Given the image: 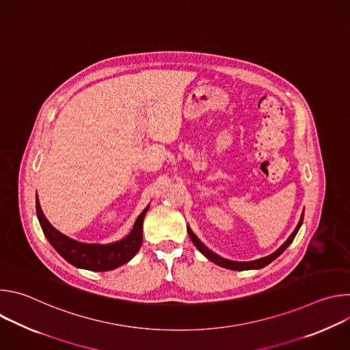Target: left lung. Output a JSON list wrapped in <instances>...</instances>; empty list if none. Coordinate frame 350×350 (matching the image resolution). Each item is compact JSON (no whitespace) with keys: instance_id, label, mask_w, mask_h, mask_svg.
<instances>
[{"instance_id":"left-lung-1","label":"left lung","mask_w":350,"mask_h":350,"mask_svg":"<svg viewBox=\"0 0 350 350\" xmlns=\"http://www.w3.org/2000/svg\"><path fill=\"white\" fill-rule=\"evenodd\" d=\"M304 215H305V211H304V213H302V216H301V220H299V223H297V226H296V228L293 230V232L289 235V238L277 249V251L274 252V254H271V255H269V256H266V258H262V259H258V260H252V262H232V260H227V259H223V258H220V256H217L216 254H213L212 251H209V249L199 241L198 238H196V235L189 230V227H187V231H188V234H189V238L192 239V242H193V245L198 247V251L201 252V254H204L211 262H213V263H216L217 266H220V267H224V269H230V270H237V271H242V270H252V269H262V267H265V266H267L269 263H271L274 259H277L285 249L289 246V243L293 241V238H295V235L297 234V231H299V227L302 226V221H304Z\"/></svg>"}]
</instances>
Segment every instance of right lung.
I'll return each instance as SVG.
<instances>
[{
    "mask_svg": "<svg viewBox=\"0 0 350 350\" xmlns=\"http://www.w3.org/2000/svg\"><path fill=\"white\" fill-rule=\"evenodd\" d=\"M146 206L142 213L137 217L135 224L131 232L122 241L109 243V245H91L77 242L70 239L57 231L48 223L45 216L41 212L38 199L36 196V212L42 228L44 235L49 241L55 251L70 265L79 269H85L91 271H109L124 263H127L137 252L142 243V221L144 216L148 212Z\"/></svg>",
    "mask_w": 350,
    "mask_h": 350,
    "instance_id": "add662e5",
    "label": "right lung"
}]
</instances>
